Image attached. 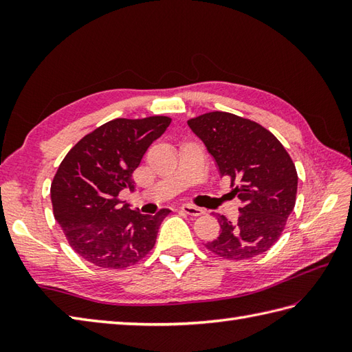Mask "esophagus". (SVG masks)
Listing matches in <instances>:
<instances>
[{"label":"esophagus","mask_w":352,"mask_h":352,"mask_svg":"<svg viewBox=\"0 0 352 352\" xmlns=\"http://www.w3.org/2000/svg\"><path fill=\"white\" fill-rule=\"evenodd\" d=\"M182 212L186 213V214H189V216H195V218H197V216H201L204 213L203 208H199L197 206H192V204L182 206Z\"/></svg>","instance_id":"esophagus-1"}]
</instances>
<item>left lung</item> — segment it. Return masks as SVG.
<instances>
[{
  "instance_id": "8db88e82",
  "label": "left lung",
  "mask_w": 352,
  "mask_h": 352,
  "mask_svg": "<svg viewBox=\"0 0 352 352\" xmlns=\"http://www.w3.org/2000/svg\"><path fill=\"white\" fill-rule=\"evenodd\" d=\"M204 142L219 174L237 183L242 203L236 222L218 216L219 236L206 248L228 260L266 252L278 241L295 207L298 174L290 155L265 126L227 111H212L188 121Z\"/></svg>"
}]
</instances>
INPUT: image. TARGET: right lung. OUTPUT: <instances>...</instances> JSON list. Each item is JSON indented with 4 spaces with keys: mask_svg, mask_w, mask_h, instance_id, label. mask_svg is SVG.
Returning a JSON list of instances; mask_svg holds the SVG:
<instances>
[{
    "mask_svg": "<svg viewBox=\"0 0 352 352\" xmlns=\"http://www.w3.org/2000/svg\"><path fill=\"white\" fill-rule=\"evenodd\" d=\"M169 124L168 116L113 119L86 134L58 166L51 183L54 218L71 248L92 265L124 269L153 250L170 210L142 214L118 195L134 192L133 172Z\"/></svg>",
    "mask_w": 352,
    "mask_h": 352,
    "instance_id": "1",
    "label": "right lung"
}]
</instances>
